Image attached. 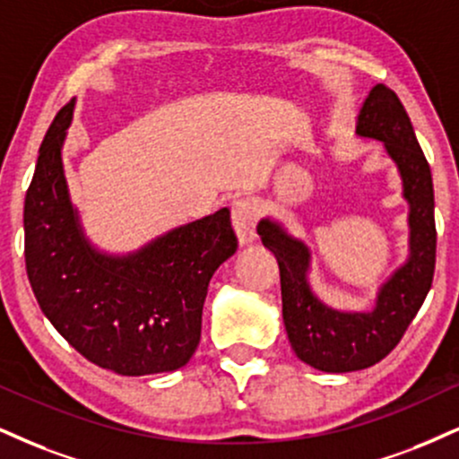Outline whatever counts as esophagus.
Listing matches in <instances>:
<instances>
[{
    "label": "esophagus",
    "mask_w": 459,
    "mask_h": 459,
    "mask_svg": "<svg viewBox=\"0 0 459 459\" xmlns=\"http://www.w3.org/2000/svg\"><path fill=\"white\" fill-rule=\"evenodd\" d=\"M259 221V206L253 200H238L231 206V223H234L236 234H238L240 245H248L255 240V225Z\"/></svg>",
    "instance_id": "esophagus-1"
}]
</instances>
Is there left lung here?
I'll return each mask as SVG.
<instances>
[{"label": "left lung", "mask_w": 459, "mask_h": 459, "mask_svg": "<svg viewBox=\"0 0 459 459\" xmlns=\"http://www.w3.org/2000/svg\"><path fill=\"white\" fill-rule=\"evenodd\" d=\"M358 134L385 144L398 163L404 197L411 204V257L381 287L375 310L338 313L321 304L307 282V247L273 221L264 219L257 225L262 242L279 262L282 321L291 347L304 364L324 372L361 370L385 358L421 308L437 264L432 172L403 101L385 84L372 87L366 98Z\"/></svg>", "instance_id": "left-lung-1"}]
</instances>
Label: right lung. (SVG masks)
Here are the masks:
<instances>
[{"instance_id":"1","label":"right lung","mask_w":459,"mask_h":459,"mask_svg":"<svg viewBox=\"0 0 459 459\" xmlns=\"http://www.w3.org/2000/svg\"><path fill=\"white\" fill-rule=\"evenodd\" d=\"M74 104L48 127L25 197V265L33 296L82 358L126 377L177 370L195 353L214 270L238 248L228 208L172 230L129 257L84 240L61 163Z\"/></svg>"}]
</instances>
